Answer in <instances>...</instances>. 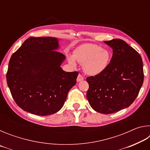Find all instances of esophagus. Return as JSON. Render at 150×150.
Returning <instances> with one entry per match:
<instances>
[{
  "label": "esophagus",
  "instance_id": "obj_1",
  "mask_svg": "<svg viewBox=\"0 0 150 150\" xmlns=\"http://www.w3.org/2000/svg\"><path fill=\"white\" fill-rule=\"evenodd\" d=\"M83 79H84V77H83L81 75L79 74V75L77 76V82H80V81H83Z\"/></svg>",
  "mask_w": 150,
  "mask_h": 150
}]
</instances>
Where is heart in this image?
Instances as JSON below:
<instances>
[{
	"instance_id": "obj_1",
	"label": "heart",
	"mask_w": 150,
	"mask_h": 150,
	"mask_svg": "<svg viewBox=\"0 0 150 150\" xmlns=\"http://www.w3.org/2000/svg\"><path fill=\"white\" fill-rule=\"evenodd\" d=\"M68 62L73 66L77 65V61L83 64L86 74L96 76L103 73L110 65L112 54L110 51L100 45L86 44L75 50L74 55H68Z\"/></svg>"
}]
</instances>
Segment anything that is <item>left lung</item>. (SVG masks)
Here are the masks:
<instances>
[{"label":"left lung","instance_id":"left-lung-1","mask_svg":"<svg viewBox=\"0 0 150 150\" xmlns=\"http://www.w3.org/2000/svg\"><path fill=\"white\" fill-rule=\"evenodd\" d=\"M112 49L110 65L105 72L87 78V98L98 112L108 115L128 107L144 82L140 55L120 39L104 42Z\"/></svg>","mask_w":150,"mask_h":150}]
</instances>
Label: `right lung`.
Wrapping results in <instances>:
<instances>
[{"label": "right lung", "instance_id": "1", "mask_svg": "<svg viewBox=\"0 0 150 150\" xmlns=\"http://www.w3.org/2000/svg\"><path fill=\"white\" fill-rule=\"evenodd\" d=\"M59 39L30 37L10 59L6 81L17 105L33 115L48 116L63 107L78 72H66Z\"/></svg>", "mask_w": 150, "mask_h": 150}]
</instances>
